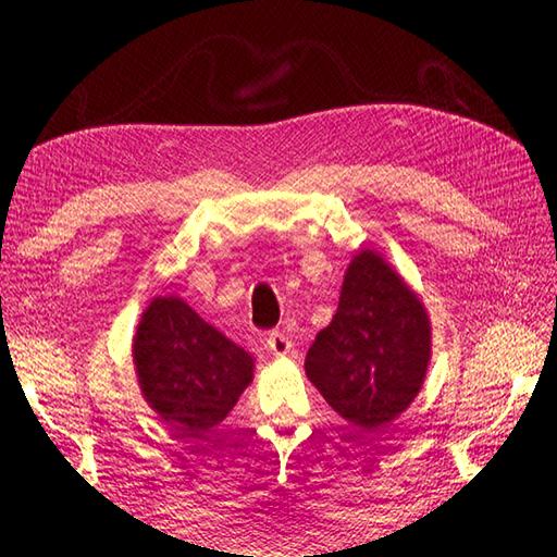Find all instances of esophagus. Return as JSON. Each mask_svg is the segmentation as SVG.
Returning <instances> with one entry per match:
<instances>
[{
	"mask_svg": "<svg viewBox=\"0 0 557 557\" xmlns=\"http://www.w3.org/2000/svg\"><path fill=\"white\" fill-rule=\"evenodd\" d=\"M268 349L275 354V357H285L292 349V339L285 333H280V330H272L268 335Z\"/></svg>",
	"mask_w": 557,
	"mask_h": 557,
	"instance_id": "esophagus-1",
	"label": "esophagus"
}]
</instances>
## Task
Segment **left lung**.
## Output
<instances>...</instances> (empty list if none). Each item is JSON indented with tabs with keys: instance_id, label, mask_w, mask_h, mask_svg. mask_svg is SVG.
<instances>
[{
	"instance_id": "left-lung-1",
	"label": "left lung",
	"mask_w": 557,
	"mask_h": 557,
	"mask_svg": "<svg viewBox=\"0 0 557 557\" xmlns=\"http://www.w3.org/2000/svg\"><path fill=\"white\" fill-rule=\"evenodd\" d=\"M431 359L429 315L395 270L361 251L337 313L306 354V375L342 419L377 429L419 395Z\"/></svg>"
}]
</instances>
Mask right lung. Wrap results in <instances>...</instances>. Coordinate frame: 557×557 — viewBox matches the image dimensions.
Wrapping results in <instances>:
<instances>
[{
    "label": "right lung",
    "mask_w": 557,
    "mask_h": 557,
    "mask_svg": "<svg viewBox=\"0 0 557 557\" xmlns=\"http://www.w3.org/2000/svg\"><path fill=\"white\" fill-rule=\"evenodd\" d=\"M134 363L150 407L182 437H200L227 417L253 373L242 347L176 297L146 309Z\"/></svg>",
    "instance_id": "right-lung-1"
}]
</instances>
